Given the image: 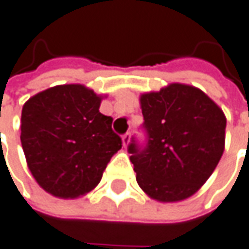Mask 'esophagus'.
<instances>
[{
    "instance_id": "1",
    "label": "esophagus",
    "mask_w": 249,
    "mask_h": 249,
    "mask_svg": "<svg viewBox=\"0 0 249 249\" xmlns=\"http://www.w3.org/2000/svg\"><path fill=\"white\" fill-rule=\"evenodd\" d=\"M129 142H131V135H129V134L123 135V145H124V147H126V146L129 145Z\"/></svg>"
}]
</instances>
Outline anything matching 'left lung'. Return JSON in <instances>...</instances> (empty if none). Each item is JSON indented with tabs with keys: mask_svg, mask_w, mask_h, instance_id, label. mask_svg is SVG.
Returning <instances> with one entry per match:
<instances>
[{
	"mask_svg": "<svg viewBox=\"0 0 249 249\" xmlns=\"http://www.w3.org/2000/svg\"><path fill=\"white\" fill-rule=\"evenodd\" d=\"M149 142L131 143L136 182L150 199L179 202L192 196L220 161L226 115L200 89L170 83L139 97Z\"/></svg>",
	"mask_w": 249,
	"mask_h": 249,
	"instance_id": "1",
	"label": "left lung"
}]
</instances>
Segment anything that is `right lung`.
<instances>
[{"label": "right lung", "mask_w": 249, "mask_h": 249, "mask_svg": "<svg viewBox=\"0 0 249 249\" xmlns=\"http://www.w3.org/2000/svg\"><path fill=\"white\" fill-rule=\"evenodd\" d=\"M106 96L81 83L57 85L22 108L20 142L27 167L50 195L75 199L96 188L121 138L99 111Z\"/></svg>", "instance_id": "obj_1"}]
</instances>
